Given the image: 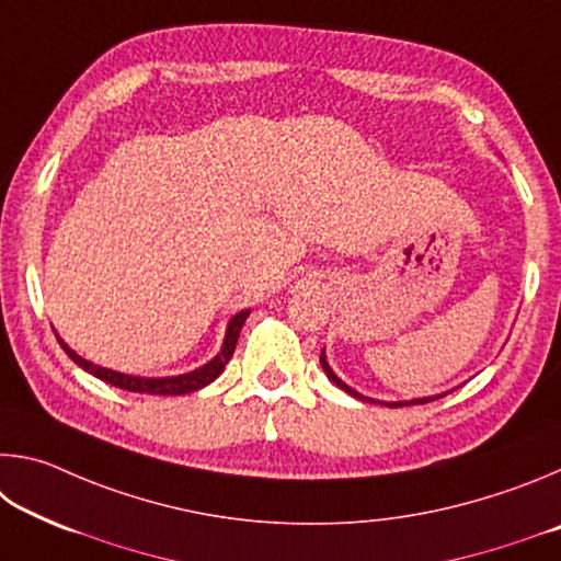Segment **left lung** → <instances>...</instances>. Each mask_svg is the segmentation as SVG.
<instances>
[{
    "label": "left lung",
    "mask_w": 561,
    "mask_h": 561,
    "mask_svg": "<svg viewBox=\"0 0 561 561\" xmlns=\"http://www.w3.org/2000/svg\"><path fill=\"white\" fill-rule=\"evenodd\" d=\"M321 368H324V374L329 376V381H334L339 388H341V391H346V393H351V396H354V398H358V401H371V398H364V396H360V393H356L354 391V388H348L344 381H341V378L334 374V371H331V368H329V364H327V358H324V354H321ZM431 401H435V398H417V401H403V403H386V405H391V408H398V405H421V403H431ZM383 405V403H381Z\"/></svg>",
    "instance_id": "8db88e82"
}]
</instances>
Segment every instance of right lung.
Listing matches in <instances>:
<instances>
[{
	"label": "right lung",
	"instance_id": "add662e5",
	"mask_svg": "<svg viewBox=\"0 0 561 561\" xmlns=\"http://www.w3.org/2000/svg\"><path fill=\"white\" fill-rule=\"evenodd\" d=\"M250 317V311H240L232 321L230 327H227V336H225V344L220 348V354H217L210 364H205L203 368H195V371L183 374V376H168V378H138V376H128V374H118V371H111V368H103L91 364V360L81 358L76 351H71L69 346L59 341L64 346L66 354L71 356L73 364H79L83 371L93 374L101 381H106L116 388H123V391H133V393H148V396H183V393H193L197 388H205L207 383H213L217 376L222 374V368L227 366V360L232 358L234 354V346H237V336H240L244 319Z\"/></svg>",
	"mask_w": 561,
	"mask_h": 561
}]
</instances>
